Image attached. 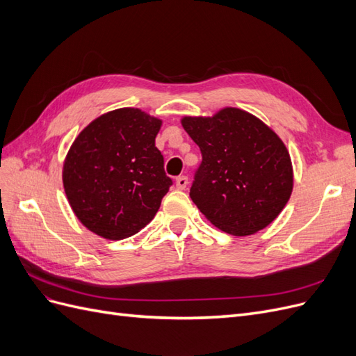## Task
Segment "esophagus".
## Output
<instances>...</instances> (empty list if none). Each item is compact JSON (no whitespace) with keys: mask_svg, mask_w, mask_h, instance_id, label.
Returning a JSON list of instances; mask_svg holds the SVG:
<instances>
[{"mask_svg":"<svg viewBox=\"0 0 356 356\" xmlns=\"http://www.w3.org/2000/svg\"><path fill=\"white\" fill-rule=\"evenodd\" d=\"M175 184H177V188H178V190H184V188L187 187V184H188V178L184 177V175H181V177L177 178Z\"/></svg>","mask_w":356,"mask_h":356,"instance_id":"esophagus-1","label":"esophagus"}]
</instances>
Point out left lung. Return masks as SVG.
I'll return each instance as SVG.
<instances>
[{"mask_svg": "<svg viewBox=\"0 0 356 356\" xmlns=\"http://www.w3.org/2000/svg\"><path fill=\"white\" fill-rule=\"evenodd\" d=\"M202 153L190 197L215 227L248 236L267 227L293 193V165L282 139L239 108L182 117Z\"/></svg>", "mask_w": 356, "mask_h": 356, "instance_id": "left-lung-1", "label": "left lung"}]
</instances>
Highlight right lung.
<instances>
[{
	"mask_svg": "<svg viewBox=\"0 0 356 356\" xmlns=\"http://www.w3.org/2000/svg\"><path fill=\"white\" fill-rule=\"evenodd\" d=\"M161 120L138 108L102 114L75 138L62 181L84 227L118 241L154 218L172 186L156 147Z\"/></svg>",
	"mask_w": 356,
	"mask_h": 356,
	"instance_id": "obj_1",
	"label": "right lung"
}]
</instances>
